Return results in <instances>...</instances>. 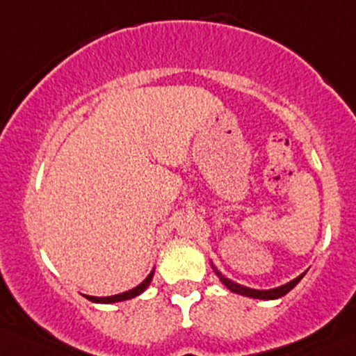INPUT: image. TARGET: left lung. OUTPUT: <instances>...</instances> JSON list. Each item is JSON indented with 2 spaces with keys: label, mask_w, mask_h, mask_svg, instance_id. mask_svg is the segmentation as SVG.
<instances>
[{
  "label": "left lung",
  "mask_w": 356,
  "mask_h": 356,
  "mask_svg": "<svg viewBox=\"0 0 356 356\" xmlns=\"http://www.w3.org/2000/svg\"><path fill=\"white\" fill-rule=\"evenodd\" d=\"M216 271V269H215ZM216 275L220 276V280H222V283L225 285L228 290L235 291V293H241V295H245V297H250V298H263V300H275V298H280L283 297V295H286L288 291L291 290V288H295L298 285V282H300L302 278H304V275H300L298 278H295L293 282L286 283V285L283 286H278V288H273V290H252V288H245V286H241L237 285V283L230 282V280L223 278L222 275H220L218 271H216Z\"/></svg>",
  "instance_id": "left-lung-1"
}]
</instances>
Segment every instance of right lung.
<instances>
[{"label":"right lung","mask_w":356,"mask_h":356,"mask_svg":"<svg viewBox=\"0 0 356 356\" xmlns=\"http://www.w3.org/2000/svg\"><path fill=\"white\" fill-rule=\"evenodd\" d=\"M153 278V271L149 273L147 278L143 280V282L140 283L136 288H133V290L129 291H124V293H119V295H112V297H88V295H85V297L88 298V300L92 302H97V304H112V302H121V300H129V298L136 297V295H140L141 291L147 290V286L149 285V282H152Z\"/></svg>","instance_id":"add662e5"}]
</instances>
